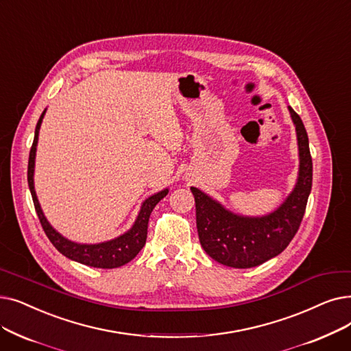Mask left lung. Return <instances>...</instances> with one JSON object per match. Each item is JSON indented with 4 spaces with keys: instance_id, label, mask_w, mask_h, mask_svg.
Instances as JSON below:
<instances>
[{
    "instance_id": "left-lung-1",
    "label": "left lung",
    "mask_w": 351,
    "mask_h": 351,
    "mask_svg": "<svg viewBox=\"0 0 351 351\" xmlns=\"http://www.w3.org/2000/svg\"><path fill=\"white\" fill-rule=\"evenodd\" d=\"M294 121L300 169L293 192L265 217H242L225 209L197 188L195 196L196 228L205 252L219 264L232 268H251L281 254L297 234L306 212L313 185V160L308 136L301 117L288 106Z\"/></svg>"
}]
</instances>
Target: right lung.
<instances>
[{
	"label": "right lung",
	"mask_w": 351,
	"mask_h": 351,
	"mask_svg": "<svg viewBox=\"0 0 351 351\" xmlns=\"http://www.w3.org/2000/svg\"><path fill=\"white\" fill-rule=\"evenodd\" d=\"M45 114V110L41 113L34 133V142L29 150L28 158V171H27V179H28V188L33 196V202L36 206V212L38 215L40 223L45 235L49 237L50 242L56 247L58 252H62L64 256L70 258L73 261H77L80 264L95 267V268H117L128 264L133 258L139 254V251L145 247L146 238H147V223L152 210L156 206V204L163 199L167 195V189H163L155 195L149 196L147 199L142 204L141 212L138 218H136L133 226L128 232L120 235L112 241H106L100 243H77L73 242L67 238H64L62 234H58L54 228L49 223L47 218L44 217L41 210V206L38 204L37 195L34 191V163H36V150H37V142H38V132L43 117Z\"/></svg>",
	"instance_id": "1"
}]
</instances>
